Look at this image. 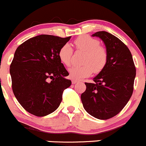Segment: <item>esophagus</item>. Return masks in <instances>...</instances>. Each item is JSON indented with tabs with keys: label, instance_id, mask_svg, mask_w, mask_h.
<instances>
[{
	"label": "esophagus",
	"instance_id": "esophagus-1",
	"mask_svg": "<svg viewBox=\"0 0 146 146\" xmlns=\"http://www.w3.org/2000/svg\"><path fill=\"white\" fill-rule=\"evenodd\" d=\"M72 84H76V83H77V82H79V81L76 80V79H72Z\"/></svg>",
	"mask_w": 146,
	"mask_h": 146
}]
</instances>
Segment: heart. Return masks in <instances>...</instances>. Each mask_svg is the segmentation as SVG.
I'll return each mask as SVG.
<instances>
[{
    "mask_svg": "<svg viewBox=\"0 0 146 146\" xmlns=\"http://www.w3.org/2000/svg\"><path fill=\"white\" fill-rule=\"evenodd\" d=\"M77 50L85 52L82 58V65H74L69 69L70 76L74 79H80L89 76L92 72L99 73L104 68L107 62L106 49L99 45V41L87 35L80 36L74 42ZM59 58L62 63L70 67L72 63L73 49L67 43L59 50Z\"/></svg>",
    "mask_w": 146,
    "mask_h": 146,
    "instance_id": "1",
    "label": "heart"
}]
</instances>
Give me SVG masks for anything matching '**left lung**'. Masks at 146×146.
<instances>
[{
  "label": "left lung",
  "instance_id": "left-lung-1",
  "mask_svg": "<svg viewBox=\"0 0 146 146\" xmlns=\"http://www.w3.org/2000/svg\"><path fill=\"white\" fill-rule=\"evenodd\" d=\"M92 36L104 43L107 62L94 78L93 83H85L86 89L81 99L88 113L106 120L117 115L129 101L136 70L132 54L121 40L105 31L96 32Z\"/></svg>",
  "mask_w": 146,
  "mask_h": 146
}]
</instances>
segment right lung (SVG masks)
Segmentation results:
<instances>
[{
	"mask_svg": "<svg viewBox=\"0 0 146 146\" xmlns=\"http://www.w3.org/2000/svg\"><path fill=\"white\" fill-rule=\"evenodd\" d=\"M71 37L40 35L15 50L10 67L12 89L20 104L31 114L44 116L60 106L72 82L59 58V50Z\"/></svg>",
	"mask_w": 146,
	"mask_h": 146,
	"instance_id": "obj_1",
	"label": "right lung"
}]
</instances>
